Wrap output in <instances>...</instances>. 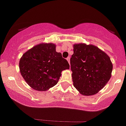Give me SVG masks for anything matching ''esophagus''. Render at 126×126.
Segmentation results:
<instances>
[{"label":"esophagus","instance_id":"esophagus-1","mask_svg":"<svg viewBox=\"0 0 126 126\" xmlns=\"http://www.w3.org/2000/svg\"><path fill=\"white\" fill-rule=\"evenodd\" d=\"M70 57H68V58H67V61H68V63H69V64H70Z\"/></svg>","mask_w":126,"mask_h":126}]
</instances>
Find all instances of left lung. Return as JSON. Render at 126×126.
I'll return each instance as SVG.
<instances>
[{
  "label": "left lung",
  "instance_id": "1",
  "mask_svg": "<svg viewBox=\"0 0 126 126\" xmlns=\"http://www.w3.org/2000/svg\"><path fill=\"white\" fill-rule=\"evenodd\" d=\"M73 86L84 95H94L111 76L113 64L104 51L93 45L75 44L70 59Z\"/></svg>",
  "mask_w": 126,
  "mask_h": 126
}]
</instances>
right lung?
<instances>
[{
  "instance_id": "add662e5",
  "label": "right lung",
  "mask_w": 126,
  "mask_h": 126,
  "mask_svg": "<svg viewBox=\"0 0 126 126\" xmlns=\"http://www.w3.org/2000/svg\"><path fill=\"white\" fill-rule=\"evenodd\" d=\"M21 74L34 90L46 91L58 83L63 70L70 65L54 43H41L29 49L19 61Z\"/></svg>"
}]
</instances>
